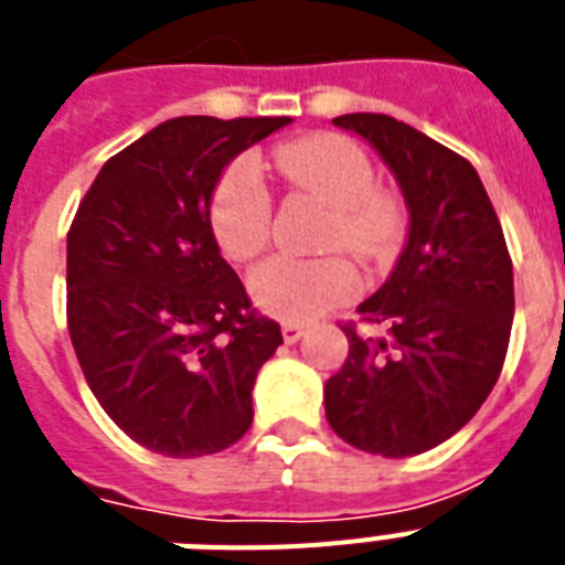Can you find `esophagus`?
Returning a JSON list of instances; mask_svg holds the SVG:
<instances>
[{"instance_id":"1","label":"esophagus","mask_w":565,"mask_h":565,"mask_svg":"<svg viewBox=\"0 0 565 565\" xmlns=\"http://www.w3.org/2000/svg\"><path fill=\"white\" fill-rule=\"evenodd\" d=\"M281 334H284V343H299L301 337H305V326L301 322H284L281 326Z\"/></svg>"}]
</instances>
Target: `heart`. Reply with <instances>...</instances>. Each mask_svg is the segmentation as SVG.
<instances>
[{"label":"heart","instance_id":"obj_1","mask_svg":"<svg viewBox=\"0 0 565 565\" xmlns=\"http://www.w3.org/2000/svg\"><path fill=\"white\" fill-rule=\"evenodd\" d=\"M275 167L301 188L313 190L331 204L326 248L361 257H377L398 239V213L377 193L375 170L361 146L340 135L296 140L273 154ZM207 220L216 246L228 260H252L269 243L273 202L260 172L248 158L222 170L211 193ZM358 290V273L345 257H273L252 273L248 292L257 308L284 322H310Z\"/></svg>","mask_w":565,"mask_h":565}]
</instances>
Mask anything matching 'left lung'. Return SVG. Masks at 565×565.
<instances>
[{
    "label": "left lung",
    "mask_w": 565,
    "mask_h": 565,
    "mask_svg": "<svg viewBox=\"0 0 565 565\" xmlns=\"http://www.w3.org/2000/svg\"><path fill=\"white\" fill-rule=\"evenodd\" d=\"M334 126L381 154L411 222L390 278L358 305L386 337L343 328L349 358L326 384L328 425L370 455H422L455 437L499 381L513 326L508 243L466 158L386 114Z\"/></svg>",
    "instance_id": "obj_1"
}]
</instances>
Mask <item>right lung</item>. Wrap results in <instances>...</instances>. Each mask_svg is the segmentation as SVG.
Listing matches in <instances>:
<instances>
[{
	"instance_id": "right-lung-1",
	"label": "right lung",
	"mask_w": 565,
	"mask_h": 565,
	"mask_svg": "<svg viewBox=\"0 0 565 565\" xmlns=\"http://www.w3.org/2000/svg\"><path fill=\"white\" fill-rule=\"evenodd\" d=\"M287 117H175L99 170L66 234V326L110 419L149 451L204 457L252 425L284 343L213 239L211 193Z\"/></svg>"
}]
</instances>
